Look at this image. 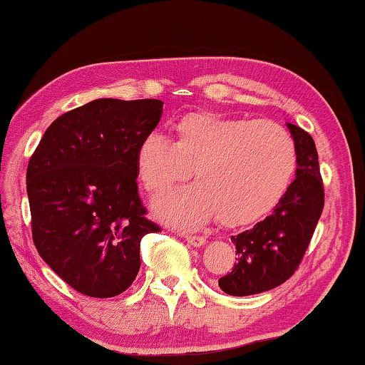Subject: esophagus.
I'll return each mask as SVG.
<instances>
[{
    "instance_id": "esophagus-1",
    "label": "esophagus",
    "mask_w": 365,
    "mask_h": 365,
    "mask_svg": "<svg viewBox=\"0 0 365 365\" xmlns=\"http://www.w3.org/2000/svg\"><path fill=\"white\" fill-rule=\"evenodd\" d=\"M185 240H187L191 246H195V248H200V246L206 245V238L200 237V235H187Z\"/></svg>"
}]
</instances>
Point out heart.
<instances>
[{
  "label": "heart",
  "instance_id": "b5f03b06",
  "mask_svg": "<svg viewBox=\"0 0 365 365\" xmlns=\"http://www.w3.org/2000/svg\"><path fill=\"white\" fill-rule=\"evenodd\" d=\"M174 138L148 135L137 153L140 180L159 195L187 180L196 185L153 202L158 217L196 228L214 215L224 225H245L272 211L287 193L296 170V148L285 128L191 113L172 127Z\"/></svg>",
  "mask_w": 365,
  "mask_h": 365
}]
</instances>
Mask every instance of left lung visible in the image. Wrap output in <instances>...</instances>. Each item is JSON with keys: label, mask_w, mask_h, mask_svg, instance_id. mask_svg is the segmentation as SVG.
Returning a JSON list of instances; mask_svg holds the SVG:
<instances>
[{"label": "left lung", "mask_w": 365, "mask_h": 365, "mask_svg": "<svg viewBox=\"0 0 365 365\" xmlns=\"http://www.w3.org/2000/svg\"><path fill=\"white\" fill-rule=\"evenodd\" d=\"M296 148V178L262 222L232 242L238 261L219 287L232 296H251L282 285L294 274L324 209L319 154L311 135L287 122Z\"/></svg>", "instance_id": "8db88e82"}]
</instances>
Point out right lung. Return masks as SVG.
<instances>
[{
    "mask_svg": "<svg viewBox=\"0 0 365 365\" xmlns=\"http://www.w3.org/2000/svg\"><path fill=\"white\" fill-rule=\"evenodd\" d=\"M163 101L101 98L59 115L27 168L36 251L78 293L113 298L140 270V242L159 227L145 217L138 146Z\"/></svg>",
    "mask_w": 365,
    "mask_h": 365,
    "instance_id": "right-lung-1",
    "label": "right lung"
}]
</instances>
